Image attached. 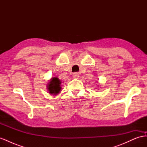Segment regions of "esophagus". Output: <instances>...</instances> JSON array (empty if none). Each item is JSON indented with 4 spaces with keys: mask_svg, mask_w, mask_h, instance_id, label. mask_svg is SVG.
<instances>
[{
    "mask_svg": "<svg viewBox=\"0 0 147 147\" xmlns=\"http://www.w3.org/2000/svg\"><path fill=\"white\" fill-rule=\"evenodd\" d=\"M73 77L74 78H78L79 77V74L77 72H75L73 74Z\"/></svg>",
    "mask_w": 147,
    "mask_h": 147,
    "instance_id": "obj_1",
    "label": "esophagus"
}]
</instances>
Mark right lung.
<instances>
[{
  "label": "right lung",
  "mask_w": 147,
  "mask_h": 147,
  "mask_svg": "<svg viewBox=\"0 0 147 147\" xmlns=\"http://www.w3.org/2000/svg\"><path fill=\"white\" fill-rule=\"evenodd\" d=\"M47 84V89L51 95L58 94L61 91V81L57 77L51 78Z\"/></svg>",
  "instance_id": "1"
}]
</instances>
